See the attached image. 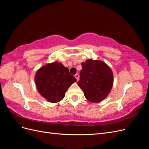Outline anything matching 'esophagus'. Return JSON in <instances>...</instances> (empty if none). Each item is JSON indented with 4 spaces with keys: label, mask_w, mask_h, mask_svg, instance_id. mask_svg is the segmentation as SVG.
Returning <instances> with one entry per match:
<instances>
[{
    "label": "esophagus",
    "mask_w": 149,
    "mask_h": 149,
    "mask_svg": "<svg viewBox=\"0 0 149 149\" xmlns=\"http://www.w3.org/2000/svg\"><path fill=\"white\" fill-rule=\"evenodd\" d=\"M74 77L76 78V79H77V81L79 80V75H78V74H75V75H74Z\"/></svg>",
    "instance_id": "34e87169"
}]
</instances>
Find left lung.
I'll return each instance as SVG.
<instances>
[{
	"label": "left lung",
	"mask_w": 149,
	"mask_h": 149,
	"mask_svg": "<svg viewBox=\"0 0 149 149\" xmlns=\"http://www.w3.org/2000/svg\"><path fill=\"white\" fill-rule=\"evenodd\" d=\"M81 65L78 85L83 91L85 97L94 103L103 101L113 86L111 69L104 62L92 59L83 62Z\"/></svg>",
	"instance_id": "1"
}]
</instances>
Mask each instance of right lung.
<instances>
[{"mask_svg": "<svg viewBox=\"0 0 149 149\" xmlns=\"http://www.w3.org/2000/svg\"><path fill=\"white\" fill-rule=\"evenodd\" d=\"M36 87L40 95L52 103L60 102L70 86L76 81L68 68L61 63L53 62L43 66L35 76Z\"/></svg>", "mask_w": 149, "mask_h": 149, "instance_id": "right-lung-1", "label": "right lung"}]
</instances>
